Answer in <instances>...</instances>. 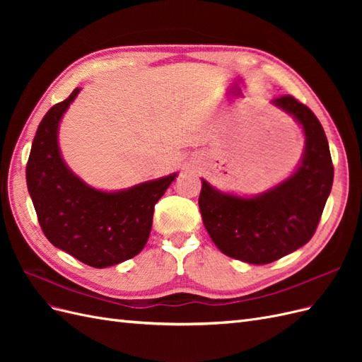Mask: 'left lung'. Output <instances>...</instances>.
Segmentation results:
<instances>
[{
    "mask_svg": "<svg viewBox=\"0 0 362 362\" xmlns=\"http://www.w3.org/2000/svg\"><path fill=\"white\" fill-rule=\"evenodd\" d=\"M272 103L303 128L305 152L298 170L254 198L222 193L205 180L199 194L202 221L214 245L249 264H269L308 243L334 182L329 145L317 116L291 95Z\"/></svg>",
    "mask_w": 362,
    "mask_h": 362,
    "instance_id": "8db88e82",
    "label": "left lung"
}]
</instances>
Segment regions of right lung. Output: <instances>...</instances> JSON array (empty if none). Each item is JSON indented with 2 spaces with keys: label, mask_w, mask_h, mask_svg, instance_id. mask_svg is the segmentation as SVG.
<instances>
[{
  "label": "right lung",
  "mask_w": 362,
  "mask_h": 362,
  "mask_svg": "<svg viewBox=\"0 0 362 362\" xmlns=\"http://www.w3.org/2000/svg\"><path fill=\"white\" fill-rule=\"evenodd\" d=\"M78 92L52 105L40 120L25 169L27 187L49 242L84 264L103 269L145 247L154 206L177 173L115 193L96 190L75 177L60 156L57 129Z\"/></svg>",
  "instance_id": "right-lung-1"
}]
</instances>
